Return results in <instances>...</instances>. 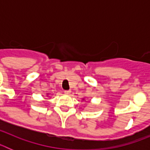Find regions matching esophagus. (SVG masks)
Returning a JSON list of instances; mask_svg holds the SVG:
<instances>
[{"label": "esophagus", "mask_w": 150, "mask_h": 150, "mask_svg": "<svg viewBox=\"0 0 150 150\" xmlns=\"http://www.w3.org/2000/svg\"><path fill=\"white\" fill-rule=\"evenodd\" d=\"M71 90H67V91H64V94H66V95H69V94L71 93Z\"/></svg>", "instance_id": "obj_1"}]
</instances>
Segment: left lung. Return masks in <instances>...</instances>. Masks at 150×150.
<instances>
[{
  "label": "left lung",
  "mask_w": 150,
  "mask_h": 150,
  "mask_svg": "<svg viewBox=\"0 0 150 150\" xmlns=\"http://www.w3.org/2000/svg\"><path fill=\"white\" fill-rule=\"evenodd\" d=\"M83 100H85V98H83ZM85 101H86V100H85Z\"/></svg>",
  "instance_id": "left-lung-1"
}]
</instances>
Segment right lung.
<instances>
[{
	"label": "right lung",
	"mask_w": 150,
	"mask_h": 150,
	"mask_svg": "<svg viewBox=\"0 0 150 150\" xmlns=\"http://www.w3.org/2000/svg\"><path fill=\"white\" fill-rule=\"evenodd\" d=\"M47 95V96H48V95H49V93H48V94H47V95Z\"/></svg>",
	"instance_id": "add662e5"
}]
</instances>
